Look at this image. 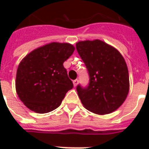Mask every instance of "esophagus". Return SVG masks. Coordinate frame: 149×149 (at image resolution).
Wrapping results in <instances>:
<instances>
[{
	"label": "esophagus",
	"mask_w": 149,
	"mask_h": 149,
	"mask_svg": "<svg viewBox=\"0 0 149 149\" xmlns=\"http://www.w3.org/2000/svg\"><path fill=\"white\" fill-rule=\"evenodd\" d=\"M72 83H73V86L76 87V86L78 85V79H75V80H73V81H72Z\"/></svg>",
	"instance_id": "obj_1"
}]
</instances>
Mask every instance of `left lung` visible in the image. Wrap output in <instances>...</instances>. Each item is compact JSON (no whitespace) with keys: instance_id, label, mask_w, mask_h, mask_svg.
Segmentation results:
<instances>
[{"instance_id":"obj_1","label":"left lung","mask_w":149,"mask_h":149,"mask_svg":"<svg viewBox=\"0 0 149 149\" xmlns=\"http://www.w3.org/2000/svg\"><path fill=\"white\" fill-rule=\"evenodd\" d=\"M76 48L90 75L86 88L77 87L84 107L100 115L115 111L129 92V74L124 57L115 48L99 39L80 41Z\"/></svg>"}]
</instances>
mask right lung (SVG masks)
I'll list each match as a JSON object with an SVG mask.
<instances>
[{
    "mask_svg": "<svg viewBox=\"0 0 149 149\" xmlns=\"http://www.w3.org/2000/svg\"><path fill=\"white\" fill-rule=\"evenodd\" d=\"M75 47L70 43L51 42L31 51L18 65L15 88L23 104L36 113L56 109L73 87L63 63Z\"/></svg>",
    "mask_w": 149,
    "mask_h": 149,
    "instance_id": "1",
    "label": "right lung"
}]
</instances>
